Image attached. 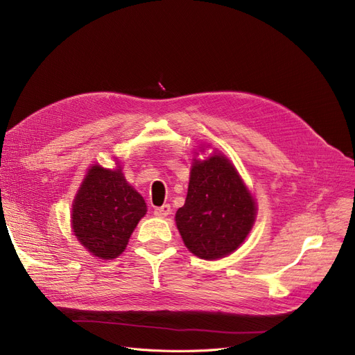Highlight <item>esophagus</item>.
I'll list each match as a JSON object with an SVG mask.
<instances>
[{
	"instance_id": "obj_1",
	"label": "esophagus",
	"mask_w": 355,
	"mask_h": 355,
	"mask_svg": "<svg viewBox=\"0 0 355 355\" xmlns=\"http://www.w3.org/2000/svg\"><path fill=\"white\" fill-rule=\"evenodd\" d=\"M171 205L168 204H164V205H162V207H157L156 209H155V215L156 216H159V218H164V216H167L168 214H171Z\"/></svg>"
}]
</instances>
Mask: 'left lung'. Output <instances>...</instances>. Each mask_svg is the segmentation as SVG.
I'll return each mask as SVG.
<instances>
[{
	"mask_svg": "<svg viewBox=\"0 0 355 355\" xmlns=\"http://www.w3.org/2000/svg\"><path fill=\"white\" fill-rule=\"evenodd\" d=\"M254 218V199L224 156L193 163L187 200L176 212L189 251L205 260L231 254L245 240Z\"/></svg>",
	"mask_w": 355,
	"mask_h": 355,
	"instance_id": "8db88e82",
	"label": "left lung"
}]
</instances>
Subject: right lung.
Segmentation results:
<instances>
[{"label":"right lung","mask_w":355,"mask_h":355,"mask_svg":"<svg viewBox=\"0 0 355 355\" xmlns=\"http://www.w3.org/2000/svg\"><path fill=\"white\" fill-rule=\"evenodd\" d=\"M146 211L143 196L130 187L120 168L94 166L75 198L73 232L92 256L115 259Z\"/></svg>","instance_id":"obj_1"}]
</instances>
